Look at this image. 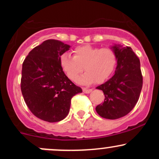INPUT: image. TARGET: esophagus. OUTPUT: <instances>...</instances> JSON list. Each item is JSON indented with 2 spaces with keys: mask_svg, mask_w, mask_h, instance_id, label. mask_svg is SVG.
I'll return each mask as SVG.
<instances>
[{
  "mask_svg": "<svg viewBox=\"0 0 159 159\" xmlns=\"http://www.w3.org/2000/svg\"><path fill=\"white\" fill-rule=\"evenodd\" d=\"M92 89H83V92L86 93V94H89V93L91 92Z\"/></svg>",
  "mask_w": 159,
  "mask_h": 159,
  "instance_id": "1",
  "label": "esophagus"
}]
</instances>
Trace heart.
<instances>
[{
	"label": "heart",
	"mask_w": 159,
	"mask_h": 159,
	"mask_svg": "<svg viewBox=\"0 0 159 159\" xmlns=\"http://www.w3.org/2000/svg\"><path fill=\"white\" fill-rule=\"evenodd\" d=\"M74 57L68 53L60 56V65L71 81H76L83 70L85 73L80 78L82 84H91L96 81L102 83L108 79L116 68L118 57L113 50L84 45L74 49Z\"/></svg>",
	"instance_id": "1"
}]
</instances>
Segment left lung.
<instances>
[{
  "label": "left lung",
  "instance_id": "obj_1",
  "mask_svg": "<svg viewBox=\"0 0 159 159\" xmlns=\"http://www.w3.org/2000/svg\"><path fill=\"white\" fill-rule=\"evenodd\" d=\"M118 57L115 75L96 89L105 94V102L95 110L101 117L117 119L129 114L135 106L142 88L140 61L130 47H111Z\"/></svg>",
  "mask_w": 159,
  "mask_h": 159
}]
</instances>
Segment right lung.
<instances>
[{
  "instance_id": "right-lung-1",
  "label": "right lung",
  "mask_w": 159,
  "mask_h": 159,
  "mask_svg": "<svg viewBox=\"0 0 159 159\" xmlns=\"http://www.w3.org/2000/svg\"><path fill=\"white\" fill-rule=\"evenodd\" d=\"M70 48L58 40H47L32 49L23 62L20 89L25 102L35 116L45 121L66 118L72 97L82 92L60 65V56Z\"/></svg>"
}]
</instances>
